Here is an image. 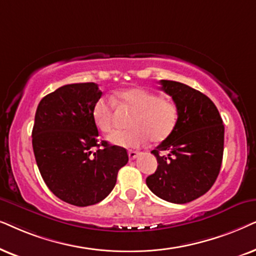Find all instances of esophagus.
<instances>
[{"mask_svg": "<svg viewBox=\"0 0 256 256\" xmlns=\"http://www.w3.org/2000/svg\"><path fill=\"white\" fill-rule=\"evenodd\" d=\"M138 156H139V152L137 151H132V150L128 151V158H130V160H134Z\"/></svg>", "mask_w": 256, "mask_h": 256, "instance_id": "esophagus-1", "label": "esophagus"}]
</instances>
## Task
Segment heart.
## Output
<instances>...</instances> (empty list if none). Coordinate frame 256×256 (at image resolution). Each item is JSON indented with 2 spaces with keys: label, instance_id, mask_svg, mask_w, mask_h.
Returning a JSON list of instances; mask_svg holds the SVG:
<instances>
[{
  "label": "heart",
  "instance_id": "b5f03b06",
  "mask_svg": "<svg viewBox=\"0 0 256 256\" xmlns=\"http://www.w3.org/2000/svg\"><path fill=\"white\" fill-rule=\"evenodd\" d=\"M134 111L128 119L130 128L114 131L108 142L122 148H139L151 138L152 142H162L176 128L179 110L174 102L165 100L159 94L142 88H130L119 91L114 102L100 97L91 108V117L97 128L110 132L114 126L116 108Z\"/></svg>",
  "mask_w": 256,
  "mask_h": 256
}]
</instances>
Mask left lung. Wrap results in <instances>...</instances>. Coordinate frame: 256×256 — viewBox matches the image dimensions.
<instances>
[{
	"label": "left lung",
	"instance_id": "1",
	"mask_svg": "<svg viewBox=\"0 0 256 256\" xmlns=\"http://www.w3.org/2000/svg\"><path fill=\"white\" fill-rule=\"evenodd\" d=\"M160 84L178 106L179 118L172 134L151 151L158 168L146 185L162 200L186 204L204 196L219 176L224 126L206 94L179 82L162 80ZM162 152L166 154L160 156Z\"/></svg>",
	"mask_w": 256,
	"mask_h": 256
}]
</instances>
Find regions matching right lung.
<instances>
[{"label":"right lung","instance_id":"obj_1","mask_svg":"<svg viewBox=\"0 0 256 256\" xmlns=\"http://www.w3.org/2000/svg\"><path fill=\"white\" fill-rule=\"evenodd\" d=\"M102 94L94 83L68 84L43 97L36 110L32 148L40 176L54 196L74 206L105 199L128 162L124 148L98 144L91 108Z\"/></svg>","mask_w":256,"mask_h":256}]
</instances>
